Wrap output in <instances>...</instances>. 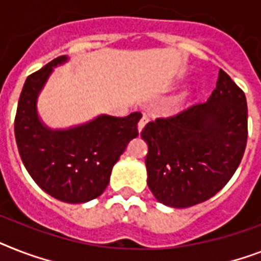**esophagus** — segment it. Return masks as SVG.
I'll return each instance as SVG.
<instances>
[{"label": "esophagus", "mask_w": 261, "mask_h": 261, "mask_svg": "<svg viewBox=\"0 0 261 261\" xmlns=\"http://www.w3.org/2000/svg\"><path fill=\"white\" fill-rule=\"evenodd\" d=\"M147 122H149V118H147V115H145V114H143V115H142V118H141V120L138 122V131L143 130Z\"/></svg>", "instance_id": "1"}]
</instances>
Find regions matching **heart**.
Returning <instances> with one entry per match:
<instances>
[{"label":"heart","instance_id":"b5f03b06","mask_svg":"<svg viewBox=\"0 0 261 261\" xmlns=\"http://www.w3.org/2000/svg\"><path fill=\"white\" fill-rule=\"evenodd\" d=\"M182 106H184V96H175L165 105V112L174 114V112L179 111L182 109Z\"/></svg>","mask_w":261,"mask_h":261}]
</instances>
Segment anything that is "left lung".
I'll return each instance as SVG.
<instances>
[{"mask_svg":"<svg viewBox=\"0 0 261 261\" xmlns=\"http://www.w3.org/2000/svg\"><path fill=\"white\" fill-rule=\"evenodd\" d=\"M147 185L161 204L189 207L209 200L228 184L244 155L248 137L247 99L220 69L216 88L170 118L149 122Z\"/></svg>","mask_w":261,"mask_h":261,"instance_id":"obj_1","label":"left lung"}]
</instances>
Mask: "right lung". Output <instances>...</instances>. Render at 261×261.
<instances>
[{
	"mask_svg": "<svg viewBox=\"0 0 261 261\" xmlns=\"http://www.w3.org/2000/svg\"><path fill=\"white\" fill-rule=\"evenodd\" d=\"M67 60L57 57L28 76L17 106L14 135L22 164L36 184L54 198L83 204L105 192L112 166L138 137L142 114L99 115L65 130L45 126L37 114V97L55 67Z\"/></svg>",
	"mask_w": 261,
	"mask_h": 261,
	"instance_id": "obj_1",
	"label": "right lung"
}]
</instances>
